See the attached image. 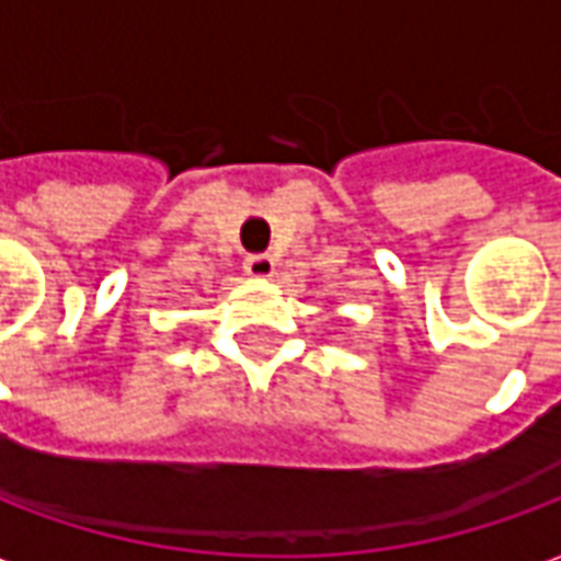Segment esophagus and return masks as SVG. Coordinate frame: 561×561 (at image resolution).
<instances>
[{
    "label": "esophagus",
    "mask_w": 561,
    "mask_h": 561,
    "mask_svg": "<svg viewBox=\"0 0 561 561\" xmlns=\"http://www.w3.org/2000/svg\"><path fill=\"white\" fill-rule=\"evenodd\" d=\"M243 270L249 276H255V279H267V276H273V270H276V261L267 252H257V255H245Z\"/></svg>",
    "instance_id": "1"
}]
</instances>
